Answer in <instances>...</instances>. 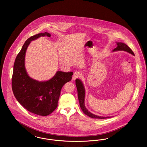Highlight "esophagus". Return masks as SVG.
<instances>
[{"label":"esophagus","mask_w":147,"mask_h":147,"mask_svg":"<svg viewBox=\"0 0 147 147\" xmlns=\"http://www.w3.org/2000/svg\"><path fill=\"white\" fill-rule=\"evenodd\" d=\"M81 77H82V74L80 73V72L76 71L74 73V76H73V79L75 80L76 78H79Z\"/></svg>","instance_id":"esophagus-1"}]
</instances>
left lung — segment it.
I'll use <instances>...</instances> for the list:
<instances>
[{
  "instance_id": "8db88e82",
  "label": "left lung",
  "mask_w": 147,
  "mask_h": 147,
  "mask_svg": "<svg viewBox=\"0 0 147 147\" xmlns=\"http://www.w3.org/2000/svg\"><path fill=\"white\" fill-rule=\"evenodd\" d=\"M117 47L113 51H127L128 53L134 55V53L131 50V49L125 43H123L121 42H117ZM76 86L77 93H78V100L80 102V107L82 109L83 113L87 116H88L91 118L94 119H104L107 118H109L110 117H102L99 116L97 115H94L90 113V111L86 108L84 105V97H85V90L83 86V83H82L81 81L79 79L76 80Z\"/></svg>"
}]
</instances>
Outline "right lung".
Instances as JSON below:
<instances>
[{"mask_svg": "<svg viewBox=\"0 0 147 147\" xmlns=\"http://www.w3.org/2000/svg\"><path fill=\"white\" fill-rule=\"evenodd\" d=\"M51 37L48 32L40 33L27 39L16 57L12 76V89L17 100L33 114L47 116L57 108L60 92L64 84L72 79L73 72L57 71L51 80L39 82L28 76L25 67L27 48L31 41L40 37Z\"/></svg>", "mask_w": 147, "mask_h": 147, "instance_id": "add662e5", "label": "right lung"}]
</instances>
